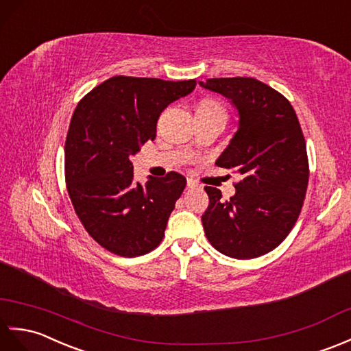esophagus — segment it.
Masks as SVG:
<instances>
[{"label":"esophagus","mask_w":351,"mask_h":351,"mask_svg":"<svg viewBox=\"0 0 351 351\" xmlns=\"http://www.w3.org/2000/svg\"><path fill=\"white\" fill-rule=\"evenodd\" d=\"M188 188L189 189H198V188H201V186L193 180V178H188Z\"/></svg>","instance_id":"34e87169"}]
</instances>
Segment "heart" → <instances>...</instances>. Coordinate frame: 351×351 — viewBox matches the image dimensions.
<instances>
[{"instance_id":"obj_1","label":"heart","mask_w":351,"mask_h":351,"mask_svg":"<svg viewBox=\"0 0 351 351\" xmlns=\"http://www.w3.org/2000/svg\"><path fill=\"white\" fill-rule=\"evenodd\" d=\"M198 110H222V108L216 102H212V100H202L198 105Z\"/></svg>"}]
</instances>
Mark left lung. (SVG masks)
<instances>
[{"mask_svg": "<svg viewBox=\"0 0 351 351\" xmlns=\"http://www.w3.org/2000/svg\"><path fill=\"white\" fill-rule=\"evenodd\" d=\"M199 85L236 106L239 129L216 165L241 177L230 199L206 186L202 227L216 251L256 258L281 245L300 215L309 178L305 138L291 104L267 84L237 76Z\"/></svg>", "mask_w": 351, "mask_h": 351, "instance_id": "obj_1", "label": "left lung"}]
</instances>
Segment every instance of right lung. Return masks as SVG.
<instances>
[{
    "label": "right lung",
    "instance_id": "obj_1",
    "mask_svg": "<svg viewBox=\"0 0 351 351\" xmlns=\"http://www.w3.org/2000/svg\"><path fill=\"white\" fill-rule=\"evenodd\" d=\"M195 85L112 76L77 104L64 147L67 192L84 228L106 251L132 258L162 241L186 178L171 171L141 184L130 158L156 138L162 111Z\"/></svg>",
    "mask_w": 351,
    "mask_h": 351
}]
</instances>
